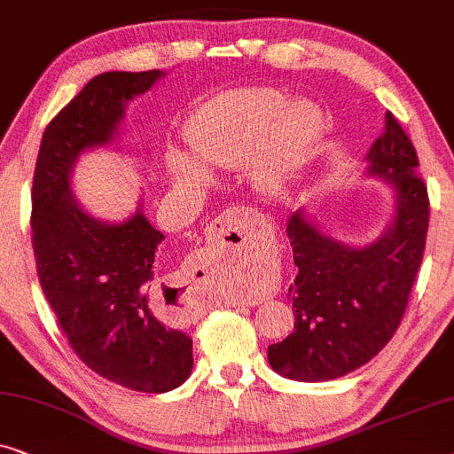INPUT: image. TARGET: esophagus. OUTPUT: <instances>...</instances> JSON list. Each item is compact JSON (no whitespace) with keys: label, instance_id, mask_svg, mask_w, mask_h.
I'll return each mask as SVG.
<instances>
[{"label":"esophagus","instance_id":"esophagus-1","mask_svg":"<svg viewBox=\"0 0 454 454\" xmlns=\"http://www.w3.org/2000/svg\"><path fill=\"white\" fill-rule=\"evenodd\" d=\"M253 209L248 207H234L228 209L222 215H218L209 226V247L201 248L200 253L195 254L193 261H191V267L187 271V278L183 279L181 284L176 286L172 294H175V302H176V318L183 323L193 321V318L200 317V304H197V286L201 282H206L209 270L207 267L212 265V261L215 257H220L222 253L226 251H239L240 254L248 253V245L253 242V232L248 228V214ZM200 270L202 273L201 278H197L194 273Z\"/></svg>","mask_w":454,"mask_h":454}]
</instances>
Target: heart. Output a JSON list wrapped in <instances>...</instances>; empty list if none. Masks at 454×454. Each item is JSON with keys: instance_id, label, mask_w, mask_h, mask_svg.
<instances>
[{"instance_id": "b5f03b06", "label": "heart", "mask_w": 454, "mask_h": 454, "mask_svg": "<svg viewBox=\"0 0 454 454\" xmlns=\"http://www.w3.org/2000/svg\"><path fill=\"white\" fill-rule=\"evenodd\" d=\"M323 136V114L309 100L288 102L273 88H242L203 105L189 127V152L172 148L166 172L181 191L201 189L207 168L226 170L251 164L261 193L288 189Z\"/></svg>"}]
</instances>
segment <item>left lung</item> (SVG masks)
<instances>
[{
  "mask_svg": "<svg viewBox=\"0 0 454 454\" xmlns=\"http://www.w3.org/2000/svg\"><path fill=\"white\" fill-rule=\"evenodd\" d=\"M418 154L393 113L366 154V175L388 184L393 218L368 245H346L323 232L304 209L292 214L288 232L294 265L290 286L294 331L267 348L278 374L323 382L354 372L391 341L403 318L421 265L427 234V189Z\"/></svg>",
  "mask_w": 454,
  "mask_h": 454,
  "instance_id": "8db88e82",
  "label": "left lung"
}]
</instances>
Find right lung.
Segmentation results:
<instances>
[{"label": "right lung", "instance_id": "1", "mask_svg": "<svg viewBox=\"0 0 454 454\" xmlns=\"http://www.w3.org/2000/svg\"><path fill=\"white\" fill-rule=\"evenodd\" d=\"M164 78L106 72L92 78L43 133L33 181V248L38 282L69 346L102 379L142 393L181 387L193 341L154 315V257L164 234L139 203L106 222L75 200L72 175L88 150L114 148L127 105Z\"/></svg>", "mask_w": 454, "mask_h": 454}]
</instances>
